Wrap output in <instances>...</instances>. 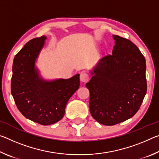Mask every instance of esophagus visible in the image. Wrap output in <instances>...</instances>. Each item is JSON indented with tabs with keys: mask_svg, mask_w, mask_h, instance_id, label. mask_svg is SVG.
<instances>
[{
	"mask_svg": "<svg viewBox=\"0 0 159 159\" xmlns=\"http://www.w3.org/2000/svg\"><path fill=\"white\" fill-rule=\"evenodd\" d=\"M80 81L83 83L88 82V80H90L89 75H88L87 73H85V72H82V73L80 74Z\"/></svg>",
	"mask_w": 159,
	"mask_h": 159,
	"instance_id": "esophagus-1",
	"label": "esophagus"
}]
</instances>
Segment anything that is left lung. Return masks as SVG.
I'll return each instance as SVG.
<instances>
[{
	"instance_id": "8db88e82",
	"label": "left lung",
	"mask_w": 159,
	"mask_h": 159,
	"mask_svg": "<svg viewBox=\"0 0 159 159\" xmlns=\"http://www.w3.org/2000/svg\"><path fill=\"white\" fill-rule=\"evenodd\" d=\"M112 55L102 57L90 71L85 86L90 91L94 119L114 125L136 114L147 93L146 60L130 40L113 35Z\"/></svg>"
}]
</instances>
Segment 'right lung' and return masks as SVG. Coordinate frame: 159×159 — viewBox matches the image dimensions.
Returning <instances> with one entry per match:
<instances>
[{"label":"right lung","mask_w":159,"mask_h":159,"mask_svg":"<svg viewBox=\"0 0 159 159\" xmlns=\"http://www.w3.org/2000/svg\"><path fill=\"white\" fill-rule=\"evenodd\" d=\"M46 39L45 36L31 39L15 55L11 79V93L19 111L43 125L63 118L67 102L80 86V74L52 80L41 77L36 61Z\"/></svg>","instance_id":"obj_1"}]
</instances>
